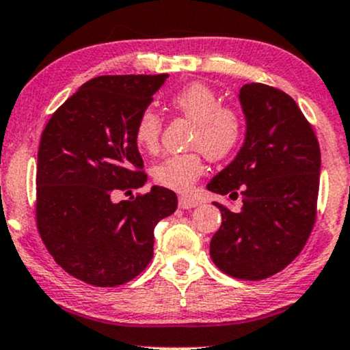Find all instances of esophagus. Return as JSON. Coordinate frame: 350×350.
<instances>
[{
  "label": "esophagus",
  "instance_id": "1",
  "mask_svg": "<svg viewBox=\"0 0 350 350\" xmlns=\"http://www.w3.org/2000/svg\"><path fill=\"white\" fill-rule=\"evenodd\" d=\"M200 204L198 200L190 198V196H180L178 198V206L182 209H190V208H196Z\"/></svg>",
  "mask_w": 350,
  "mask_h": 350
}]
</instances>
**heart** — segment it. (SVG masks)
Wrapping results in <instances>:
<instances>
[{"label": "heart", "instance_id": "1", "mask_svg": "<svg viewBox=\"0 0 350 350\" xmlns=\"http://www.w3.org/2000/svg\"><path fill=\"white\" fill-rule=\"evenodd\" d=\"M175 111L195 122L191 147L211 160L229 157L242 137V119L236 109L221 106L217 94L204 83H190L170 96ZM162 122L152 109L142 111L134 129L139 149L155 152ZM204 163L200 152L170 155L152 168V178L160 187L185 193L203 175Z\"/></svg>", "mask_w": 350, "mask_h": 350}]
</instances>
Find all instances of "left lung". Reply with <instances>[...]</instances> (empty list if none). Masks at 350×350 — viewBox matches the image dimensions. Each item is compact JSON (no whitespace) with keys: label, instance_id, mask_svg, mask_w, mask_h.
<instances>
[{"label":"left lung","instance_id":"8db88e82","mask_svg":"<svg viewBox=\"0 0 350 350\" xmlns=\"http://www.w3.org/2000/svg\"><path fill=\"white\" fill-rule=\"evenodd\" d=\"M245 139L209 191L242 200L209 244L219 270L241 280H264L305 247L316 219L321 152L313 127L291 96L262 83L241 88Z\"/></svg>","mask_w":350,"mask_h":350}]
</instances>
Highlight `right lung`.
Here are the masks:
<instances>
[{"label": "right lung", "mask_w": 350, "mask_h": 350, "mask_svg": "<svg viewBox=\"0 0 350 350\" xmlns=\"http://www.w3.org/2000/svg\"><path fill=\"white\" fill-rule=\"evenodd\" d=\"M162 75H105L86 81L49 119L37 152V229L53 260L94 286L133 280L154 256V228L176 209L163 187H144L137 118Z\"/></svg>", "instance_id": "obj_1"}]
</instances>
